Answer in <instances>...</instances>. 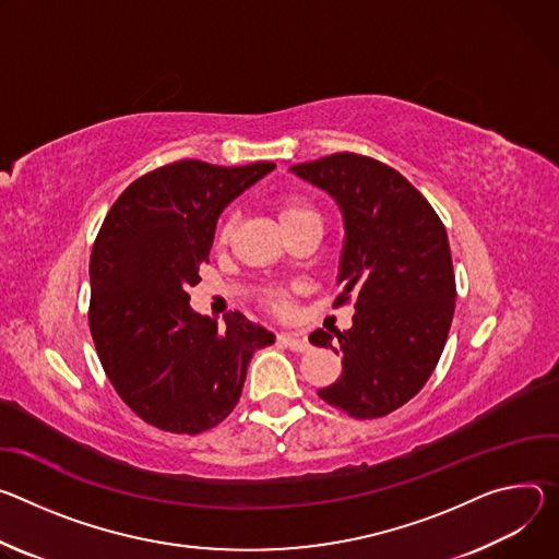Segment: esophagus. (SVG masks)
<instances>
[{
  "mask_svg": "<svg viewBox=\"0 0 559 559\" xmlns=\"http://www.w3.org/2000/svg\"><path fill=\"white\" fill-rule=\"evenodd\" d=\"M277 340H280L286 348H290V350H295V353H306L308 348H311V344H308V340L301 337V335H297V333H280Z\"/></svg>",
  "mask_w": 559,
  "mask_h": 559,
  "instance_id": "1",
  "label": "esophagus"
}]
</instances>
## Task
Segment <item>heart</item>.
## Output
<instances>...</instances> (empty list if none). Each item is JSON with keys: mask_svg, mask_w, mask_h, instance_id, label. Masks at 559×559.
I'll return each mask as SVG.
<instances>
[{"mask_svg": "<svg viewBox=\"0 0 559 559\" xmlns=\"http://www.w3.org/2000/svg\"><path fill=\"white\" fill-rule=\"evenodd\" d=\"M275 213H277V222L282 228H288V226H295L299 222H306V219H318V213L316 209L304 202V200H295V198H284L275 204ZM230 230H233V222L226 219L222 222L219 230H217V241L219 243H226L228 237H230ZM266 301L277 308V311H286L288 308V295L284 290H271L266 295Z\"/></svg>", "mask_w": 559, "mask_h": 559, "instance_id": "obj_1", "label": "heart"}]
</instances>
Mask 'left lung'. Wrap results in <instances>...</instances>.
<instances>
[{"mask_svg":"<svg viewBox=\"0 0 559 559\" xmlns=\"http://www.w3.org/2000/svg\"><path fill=\"white\" fill-rule=\"evenodd\" d=\"M290 173L340 206L335 306L355 299L348 331L308 337L342 353V378L318 395L357 419L389 415L421 391L449 337L455 275L447 228L415 186L378 159L335 153Z\"/></svg>","mask_w":559,"mask_h":559,"instance_id":"obj_1","label":"left lung"}]
</instances>
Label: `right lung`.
Masks as SVG:
<instances>
[{
  "instance_id": "1",
  "label": "right lung",
  "mask_w": 559,
  "mask_h": 559,
  "mask_svg": "<svg viewBox=\"0 0 559 559\" xmlns=\"http://www.w3.org/2000/svg\"><path fill=\"white\" fill-rule=\"evenodd\" d=\"M275 168L181 159L123 191L91 253L88 324L99 361L127 406L151 426L198 436L241 395L248 364L275 335L239 311L191 308L222 211Z\"/></svg>"
}]
</instances>
